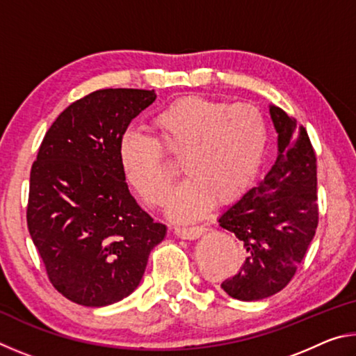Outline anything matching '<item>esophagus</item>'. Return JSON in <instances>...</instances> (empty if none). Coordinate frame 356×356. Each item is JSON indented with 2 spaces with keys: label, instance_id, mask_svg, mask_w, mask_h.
Masks as SVG:
<instances>
[{
  "label": "esophagus",
  "instance_id": "obj_1",
  "mask_svg": "<svg viewBox=\"0 0 356 356\" xmlns=\"http://www.w3.org/2000/svg\"><path fill=\"white\" fill-rule=\"evenodd\" d=\"M204 232H206V227H204V226L176 227V229H174V234H176V236H177L179 238H185V240L200 238Z\"/></svg>",
  "mask_w": 356,
  "mask_h": 356
}]
</instances>
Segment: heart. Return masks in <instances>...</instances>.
<instances>
[{
  "mask_svg": "<svg viewBox=\"0 0 356 356\" xmlns=\"http://www.w3.org/2000/svg\"><path fill=\"white\" fill-rule=\"evenodd\" d=\"M155 138L130 129L119 140V163L147 206L166 201L176 168L165 152L182 156L186 180L172 193L168 213L191 221L213 206L242 195L254 180L267 147V125L251 105L200 95L171 102L152 120Z\"/></svg>",
  "mask_w": 356,
  "mask_h": 356,
  "instance_id": "1",
  "label": "heart"
}]
</instances>
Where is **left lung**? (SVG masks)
I'll list each match as a JSON object with an SVG mask.
<instances>
[{"label": "left lung", "mask_w": 356, "mask_h": 356, "mask_svg": "<svg viewBox=\"0 0 356 356\" xmlns=\"http://www.w3.org/2000/svg\"><path fill=\"white\" fill-rule=\"evenodd\" d=\"M278 131V159L261 184L220 216L246 257L222 281L229 297L254 301L282 291L305 259L318 225L317 159L308 131L278 106H270Z\"/></svg>", "instance_id": "obj_1"}]
</instances>
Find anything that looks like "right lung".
I'll return each instance as SVG.
<instances>
[{"mask_svg": "<svg viewBox=\"0 0 356 356\" xmlns=\"http://www.w3.org/2000/svg\"><path fill=\"white\" fill-rule=\"evenodd\" d=\"M156 94L99 89L59 114L29 174L28 231L53 287L100 308L135 291L166 226L130 195L119 140Z\"/></svg>", "mask_w": 356, "mask_h": 356, "instance_id": "right-lung-1", "label": "right lung"}]
</instances>
